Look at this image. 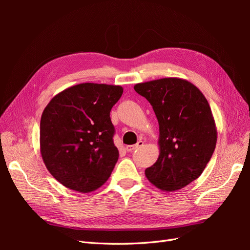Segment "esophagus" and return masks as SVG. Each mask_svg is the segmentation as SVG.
Instances as JSON below:
<instances>
[{
  "instance_id": "1",
  "label": "esophagus",
  "mask_w": 250,
  "mask_h": 250,
  "mask_svg": "<svg viewBox=\"0 0 250 250\" xmlns=\"http://www.w3.org/2000/svg\"><path fill=\"white\" fill-rule=\"evenodd\" d=\"M144 145V142L143 141H139L135 145H130V146H126V150L128 151V152H132V151L137 150L138 148H140L141 146Z\"/></svg>"
}]
</instances>
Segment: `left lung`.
I'll return each mask as SVG.
<instances>
[{
  "label": "left lung",
  "instance_id": "obj_1",
  "mask_svg": "<svg viewBox=\"0 0 250 250\" xmlns=\"http://www.w3.org/2000/svg\"><path fill=\"white\" fill-rule=\"evenodd\" d=\"M134 90L152 105L160 126V155L145 170L151 184L173 192L197 179L217 143V128L206 97L188 80L169 77L138 83Z\"/></svg>",
  "mask_w": 250,
  "mask_h": 250
}]
</instances>
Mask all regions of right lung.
Returning <instances> with one entry per match:
<instances>
[{
  "label": "right lung",
  "mask_w": 250,
  "mask_h": 250,
  "mask_svg": "<svg viewBox=\"0 0 250 250\" xmlns=\"http://www.w3.org/2000/svg\"><path fill=\"white\" fill-rule=\"evenodd\" d=\"M120 85L80 83L54 96L41 119V154L60 184L80 193L106 183L119 158L110 110Z\"/></svg>",
  "instance_id": "1"
}]
</instances>
